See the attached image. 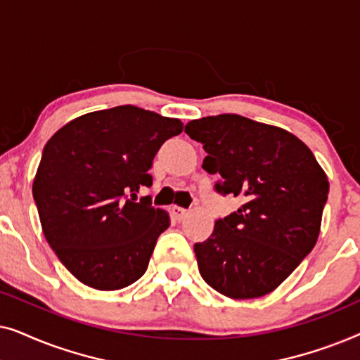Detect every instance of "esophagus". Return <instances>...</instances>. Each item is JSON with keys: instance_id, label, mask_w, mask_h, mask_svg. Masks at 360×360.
Segmentation results:
<instances>
[{"instance_id": "34e87169", "label": "esophagus", "mask_w": 360, "mask_h": 360, "mask_svg": "<svg viewBox=\"0 0 360 360\" xmlns=\"http://www.w3.org/2000/svg\"><path fill=\"white\" fill-rule=\"evenodd\" d=\"M172 210H174V214H175L176 219H184V218H186V216H188V210L181 208V206H174Z\"/></svg>"}]
</instances>
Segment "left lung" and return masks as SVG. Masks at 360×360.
<instances>
[{"label": "left lung", "mask_w": 360, "mask_h": 360, "mask_svg": "<svg viewBox=\"0 0 360 360\" xmlns=\"http://www.w3.org/2000/svg\"><path fill=\"white\" fill-rule=\"evenodd\" d=\"M185 132L203 144V169L219 174L214 190L243 201L195 244L201 277L234 300L274 292L316 244L326 174L297 136L249 117L206 116Z\"/></svg>", "instance_id": "1"}]
</instances>
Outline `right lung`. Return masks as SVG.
I'll return each instance as SVG.
<instances>
[{
	"label": "right lung",
	"mask_w": 360,
	"mask_h": 360,
	"mask_svg": "<svg viewBox=\"0 0 360 360\" xmlns=\"http://www.w3.org/2000/svg\"><path fill=\"white\" fill-rule=\"evenodd\" d=\"M184 122L137 106L88 112L44 147L32 184L47 243L73 277L96 290L139 280L169 213L137 201L152 160Z\"/></svg>",
	"instance_id": "1"
}]
</instances>
